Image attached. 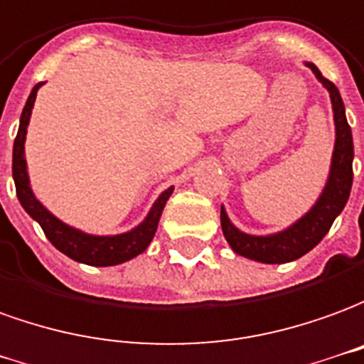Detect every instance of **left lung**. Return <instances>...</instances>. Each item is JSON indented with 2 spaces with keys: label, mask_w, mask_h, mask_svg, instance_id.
<instances>
[{
  "label": "left lung",
  "mask_w": 364,
  "mask_h": 364,
  "mask_svg": "<svg viewBox=\"0 0 364 364\" xmlns=\"http://www.w3.org/2000/svg\"><path fill=\"white\" fill-rule=\"evenodd\" d=\"M308 66L318 76L319 82L329 90L331 104H333L335 131H337L331 172H329V180H327V186L321 198L298 223H294L292 228L269 237H255L241 233L239 229L233 228L225 210L221 208V229H223V235L228 239V243L231 245V249L241 257L259 260V262L280 264V262L300 259L306 252H310L331 229L335 218L341 213L345 203L349 200V194H351L353 135L347 117H345V105H343L341 94L335 87L333 82L327 80L318 70L316 64L308 63Z\"/></svg>",
  "instance_id": "1"
}]
</instances>
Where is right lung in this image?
Wrapping results in <instances>:
<instances>
[{
  "mask_svg": "<svg viewBox=\"0 0 364 364\" xmlns=\"http://www.w3.org/2000/svg\"><path fill=\"white\" fill-rule=\"evenodd\" d=\"M41 84L33 87L27 104L23 107L21 123H19V131L13 143V180H15V190H17V198L29 213L31 218L37 219L38 225L45 231L46 239L64 252L66 257L90 264V267H113L125 260L133 259L136 255L145 251L149 243L153 241L156 228H159V219L161 213L166 205V200L172 194L174 188H168L166 192H162L161 198L154 202L153 210L146 215V219L129 233L113 237H95L82 233L78 229L68 228L60 219H56L48 210H45L37 198L33 196L29 186V176H27V162H25V135H27V125H29L31 109L37 97V90Z\"/></svg>",
  "mask_w": 364,
  "mask_h": 364,
  "instance_id": "add662e5",
  "label": "right lung"
}]
</instances>
